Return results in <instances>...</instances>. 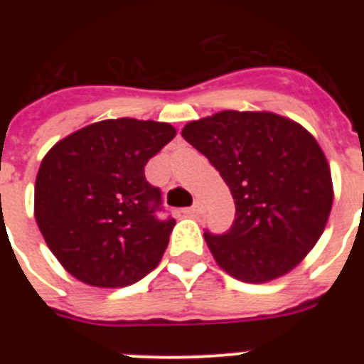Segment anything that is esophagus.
Here are the masks:
<instances>
[{
	"label": "esophagus",
	"mask_w": 364,
	"mask_h": 364,
	"mask_svg": "<svg viewBox=\"0 0 364 364\" xmlns=\"http://www.w3.org/2000/svg\"><path fill=\"white\" fill-rule=\"evenodd\" d=\"M185 215H188V216H197V215H203L204 213V205L200 204V203H196L192 205V208H186L185 211Z\"/></svg>",
	"instance_id": "1"
}]
</instances>
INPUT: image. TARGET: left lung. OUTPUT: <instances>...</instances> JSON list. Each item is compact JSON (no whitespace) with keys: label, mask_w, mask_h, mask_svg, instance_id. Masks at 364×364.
<instances>
[{"label":"left lung","mask_w":364,"mask_h":364,"mask_svg":"<svg viewBox=\"0 0 364 364\" xmlns=\"http://www.w3.org/2000/svg\"><path fill=\"white\" fill-rule=\"evenodd\" d=\"M181 135L220 172L236 204L225 234L204 232L216 264L247 284L294 269L324 232L335 196L314 135L267 111L216 112L190 121Z\"/></svg>","instance_id":"1"}]
</instances>
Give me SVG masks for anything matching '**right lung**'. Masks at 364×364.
Masks as SVG:
<instances>
[{
  "instance_id": "1",
  "label": "right lung",
  "mask_w": 364,
  "mask_h": 364,
  "mask_svg": "<svg viewBox=\"0 0 364 364\" xmlns=\"http://www.w3.org/2000/svg\"><path fill=\"white\" fill-rule=\"evenodd\" d=\"M174 137L168 123L117 117L87 124L47 151L35 220L73 278L117 289L159 266L176 222L156 218L161 196L144 167Z\"/></svg>"
}]
</instances>
